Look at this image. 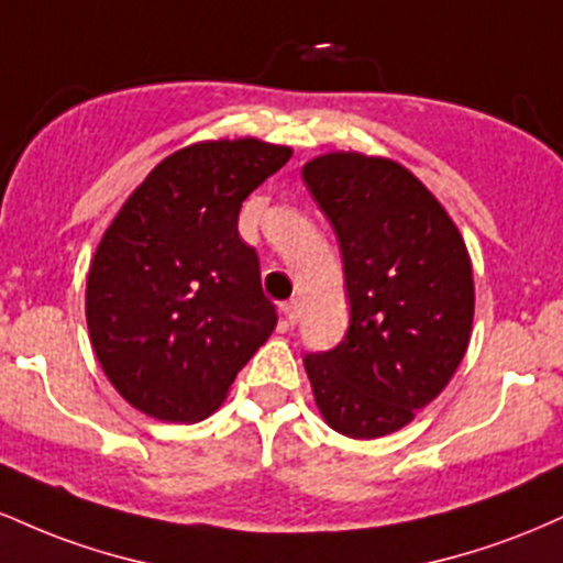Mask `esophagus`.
<instances>
[{
	"mask_svg": "<svg viewBox=\"0 0 563 563\" xmlns=\"http://www.w3.org/2000/svg\"><path fill=\"white\" fill-rule=\"evenodd\" d=\"M283 314H286V325H296V320H299V303L286 301L283 303Z\"/></svg>",
	"mask_w": 563,
	"mask_h": 563,
	"instance_id": "34e87169",
	"label": "esophagus"
}]
</instances>
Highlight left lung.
I'll return each mask as SVG.
<instances>
[{
    "label": "left lung",
    "mask_w": 563,
    "mask_h": 563,
    "mask_svg": "<svg viewBox=\"0 0 563 563\" xmlns=\"http://www.w3.org/2000/svg\"><path fill=\"white\" fill-rule=\"evenodd\" d=\"M303 183L333 224L349 294V328L303 357L314 402L339 434L402 429L450 384L474 322L466 243L410 172L386 158L331 153Z\"/></svg>",
    "instance_id": "left-lung-1"
}]
</instances>
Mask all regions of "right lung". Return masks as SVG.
I'll use <instances>...</instances> for the list:
<instances>
[{
  "mask_svg": "<svg viewBox=\"0 0 563 563\" xmlns=\"http://www.w3.org/2000/svg\"><path fill=\"white\" fill-rule=\"evenodd\" d=\"M290 147L219 140L164 158L121 206L87 277V325L121 397L196 423L228 397L277 322L260 256L238 235L243 200Z\"/></svg>",
  "mask_w": 563,
  "mask_h": 563,
  "instance_id": "add662e5",
  "label": "right lung"
}]
</instances>
